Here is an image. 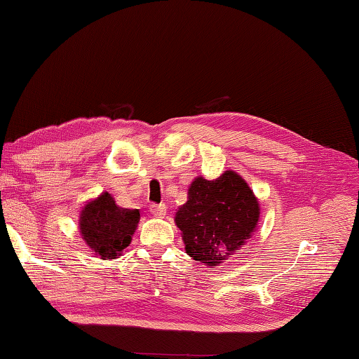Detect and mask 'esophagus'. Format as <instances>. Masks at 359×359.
Returning <instances> with one entry per match:
<instances>
[{"label": "esophagus", "instance_id": "34e87169", "mask_svg": "<svg viewBox=\"0 0 359 359\" xmlns=\"http://www.w3.org/2000/svg\"><path fill=\"white\" fill-rule=\"evenodd\" d=\"M150 212L155 217H165L166 215V205L165 204H151Z\"/></svg>", "mask_w": 359, "mask_h": 359}]
</instances>
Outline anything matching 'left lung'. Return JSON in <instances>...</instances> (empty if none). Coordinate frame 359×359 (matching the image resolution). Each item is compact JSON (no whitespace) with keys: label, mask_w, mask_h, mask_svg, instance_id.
<instances>
[{"label":"left lung","mask_w":359,"mask_h":359,"mask_svg":"<svg viewBox=\"0 0 359 359\" xmlns=\"http://www.w3.org/2000/svg\"><path fill=\"white\" fill-rule=\"evenodd\" d=\"M259 220V204L247 182L234 171L215 180L196 177L188 201L175 214L185 252L204 266H218L250 239Z\"/></svg>","instance_id":"left-lung-1"}]
</instances>
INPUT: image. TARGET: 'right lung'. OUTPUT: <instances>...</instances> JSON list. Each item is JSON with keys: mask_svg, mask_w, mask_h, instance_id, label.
<instances>
[{"mask_svg": "<svg viewBox=\"0 0 359 359\" xmlns=\"http://www.w3.org/2000/svg\"><path fill=\"white\" fill-rule=\"evenodd\" d=\"M137 209H121L107 191L83 205L79 218L82 239L101 259H115L131 244L137 228Z\"/></svg>", "mask_w": 359, "mask_h": 359, "instance_id": "add662e5", "label": "right lung"}]
</instances>
